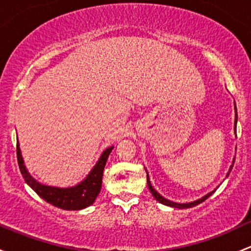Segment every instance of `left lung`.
<instances>
[{"mask_svg":"<svg viewBox=\"0 0 251 251\" xmlns=\"http://www.w3.org/2000/svg\"><path fill=\"white\" fill-rule=\"evenodd\" d=\"M234 112H236V119H234V133H236V125H237V108H236V103H234ZM234 159H236V156H234ZM234 159L232 161V165L230 166V170H228L227 174H226V176H228V174L231 173V170L232 167H233V163H234ZM147 171V170H146ZM147 183H148V188H149L150 192H151V195L154 196V199L156 200L157 202H160L161 204H165V205H168V207H172V208H178V209H186V208H192L195 207V205L200 204V203H202L203 201H205V200L208 199V197L210 196V195H213L215 192V190H213V191L208 192L207 195H204V196L201 197V199L196 200V201H192V202H188V203H176V202H173V201H170V200L165 199L163 196H161L159 192L156 191L154 188H152L151 183H150V179H149V176H148V172H147Z\"/></svg>","mask_w":251,"mask_h":251,"instance_id":"8db88e82","label":"left lung"}]
</instances>
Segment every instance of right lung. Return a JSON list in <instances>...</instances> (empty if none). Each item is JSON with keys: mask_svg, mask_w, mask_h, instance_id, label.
<instances>
[{"mask_svg": "<svg viewBox=\"0 0 251 251\" xmlns=\"http://www.w3.org/2000/svg\"><path fill=\"white\" fill-rule=\"evenodd\" d=\"M114 147H109L104 150L100 156L96 165L92 167L90 173L77 185L70 188H57V186H49L37 181L26 168L24 163L23 155L19 147V142L17 144L18 163H19L20 172L25 179L26 184L30 186L39 197L50 204L65 210H80L94 204L95 200L99 196L102 188V176L108 156Z\"/></svg>", "mask_w": 251, "mask_h": 251, "instance_id": "obj_1", "label": "right lung"}]
</instances>
